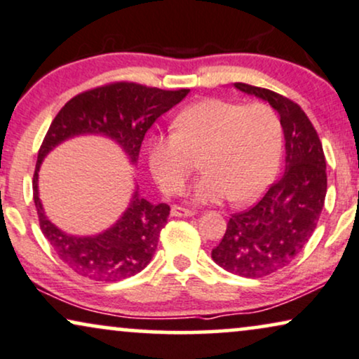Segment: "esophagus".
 Segmentation results:
<instances>
[{"label": "esophagus", "instance_id": "obj_1", "mask_svg": "<svg viewBox=\"0 0 359 359\" xmlns=\"http://www.w3.org/2000/svg\"><path fill=\"white\" fill-rule=\"evenodd\" d=\"M195 212L189 210V208H184V207H179V205H174L170 208V215L172 217H192Z\"/></svg>", "mask_w": 359, "mask_h": 359}]
</instances>
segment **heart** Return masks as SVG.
Masks as SVG:
<instances>
[{
	"label": "heart",
	"instance_id": "obj_1",
	"mask_svg": "<svg viewBox=\"0 0 359 359\" xmlns=\"http://www.w3.org/2000/svg\"><path fill=\"white\" fill-rule=\"evenodd\" d=\"M203 152L205 169L194 185L198 203L248 202L269 187L281 157V124L262 102L240 106L225 99H203L180 112L175 130L152 135L149 165L167 194L180 192Z\"/></svg>",
	"mask_w": 359,
	"mask_h": 359
}]
</instances>
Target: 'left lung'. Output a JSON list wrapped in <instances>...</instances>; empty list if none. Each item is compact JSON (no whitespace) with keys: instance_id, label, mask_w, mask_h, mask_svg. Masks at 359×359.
<instances>
[{"instance_id":"obj_1","label":"left lung","mask_w":359,"mask_h":359,"mask_svg":"<svg viewBox=\"0 0 359 359\" xmlns=\"http://www.w3.org/2000/svg\"><path fill=\"white\" fill-rule=\"evenodd\" d=\"M278 112L285 134V174L255 205L230 217L212 250L217 265L245 278L287 266L315 232L326 197V161L315 127L297 102L257 86L235 83Z\"/></svg>"}]
</instances>
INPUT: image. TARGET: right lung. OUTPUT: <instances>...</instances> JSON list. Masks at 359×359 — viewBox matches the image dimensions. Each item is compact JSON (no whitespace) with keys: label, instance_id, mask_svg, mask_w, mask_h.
<instances>
[{"label":"right lung","instance_id":"obj_1","mask_svg":"<svg viewBox=\"0 0 359 359\" xmlns=\"http://www.w3.org/2000/svg\"><path fill=\"white\" fill-rule=\"evenodd\" d=\"M189 93L190 89L164 90L135 83H112L78 94L54 117L38 152L33 198L44 237L57 257L78 275L96 281H121L146 269L170 207L167 203L154 205L135 189L129 207L111 229L93 237L69 235L49 222L41 205L38 172L43 158L67 139L99 134L119 144L130 164H135L151 126Z\"/></svg>","mask_w":359,"mask_h":359}]
</instances>
